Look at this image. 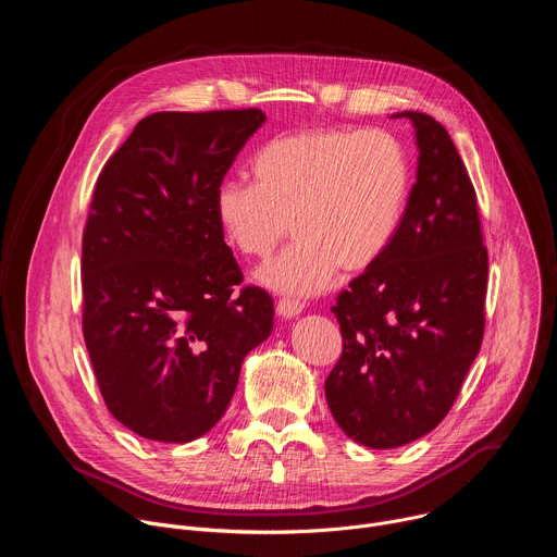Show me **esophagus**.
I'll list each match as a JSON object with an SVG mask.
<instances>
[{
    "label": "esophagus",
    "instance_id": "34e87169",
    "mask_svg": "<svg viewBox=\"0 0 557 557\" xmlns=\"http://www.w3.org/2000/svg\"><path fill=\"white\" fill-rule=\"evenodd\" d=\"M304 310V301L299 299H293V297H282L277 301V314L280 317H286V320H290V317L299 314Z\"/></svg>",
    "mask_w": 557,
    "mask_h": 557
}]
</instances>
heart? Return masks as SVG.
<instances>
[{
  "instance_id": "obj_1",
  "label": "heart",
  "mask_w": 557,
  "mask_h": 557,
  "mask_svg": "<svg viewBox=\"0 0 557 557\" xmlns=\"http://www.w3.org/2000/svg\"><path fill=\"white\" fill-rule=\"evenodd\" d=\"M253 183L224 181L215 220L243 258L264 262L290 233L297 240L260 280L284 293L326 290L337 271L359 273L392 245L406 215L410 165L383 129L320 127L282 134L251 161Z\"/></svg>"
}]
</instances>
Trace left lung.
Listing matches in <instances>:
<instances>
[{"label": "left lung", "instance_id": "8db88e82", "mask_svg": "<svg viewBox=\"0 0 557 557\" xmlns=\"http://www.w3.org/2000/svg\"><path fill=\"white\" fill-rule=\"evenodd\" d=\"M419 172L387 251L342 290L344 350L326 379L339 428L372 449L432 432L451 410L485 335L490 256L479 198L447 129L423 112Z\"/></svg>", "mask_w": 557, "mask_h": 557}]
</instances>
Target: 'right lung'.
<instances>
[{
	"instance_id": "obj_1",
	"label": "right lung",
	"mask_w": 557,
	"mask_h": 557,
	"mask_svg": "<svg viewBox=\"0 0 557 557\" xmlns=\"http://www.w3.org/2000/svg\"><path fill=\"white\" fill-rule=\"evenodd\" d=\"M258 108L156 112L97 178L82 247L84 339L112 417L189 443L224 414L273 299L224 243L213 198L264 123Z\"/></svg>"
}]
</instances>
